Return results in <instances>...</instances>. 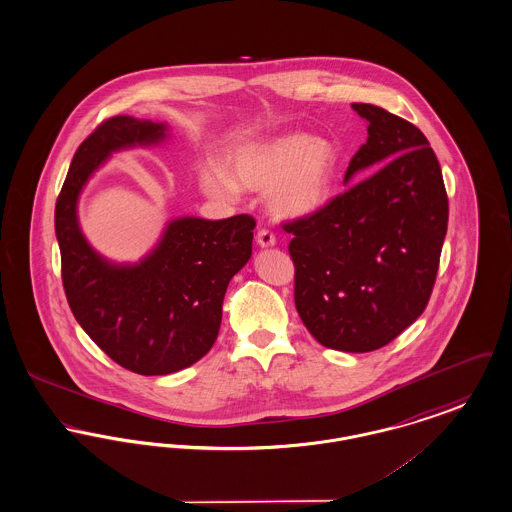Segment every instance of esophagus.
Masks as SVG:
<instances>
[{
  "mask_svg": "<svg viewBox=\"0 0 512 512\" xmlns=\"http://www.w3.org/2000/svg\"><path fill=\"white\" fill-rule=\"evenodd\" d=\"M255 240H257V243H259L261 247H272V245L276 243V238H274V234H272V232H269V230H265V228L257 232V238H255Z\"/></svg>",
  "mask_w": 512,
  "mask_h": 512,
  "instance_id": "esophagus-1",
  "label": "esophagus"
}]
</instances>
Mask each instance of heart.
Returning <instances> with one entry per match:
<instances>
[{
	"mask_svg": "<svg viewBox=\"0 0 512 512\" xmlns=\"http://www.w3.org/2000/svg\"><path fill=\"white\" fill-rule=\"evenodd\" d=\"M336 168L338 151L327 137L282 133L236 149L226 170L218 162H207L199 181L216 199H236L240 189H269L274 216L305 218L329 203Z\"/></svg>",
	"mask_w": 512,
	"mask_h": 512,
	"instance_id": "1",
	"label": "heart"
}]
</instances>
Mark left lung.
<instances>
[{
    "label": "left lung",
    "mask_w": 512,
    "mask_h": 512,
    "mask_svg": "<svg viewBox=\"0 0 512 512\" xmlns=\"http://www.w3.org/2000/svg\"><path fill=\"white\" fill-rule=\"evenodd\" d=\"M352 108L367 121V141L350 160L346 191L284 230L294 234L288 249L303 325L327 348L363 354L423 313L449 199L439 160L416 125L373 104ZM360 171L372 174L353 184Z\"/></svg>",
    "instance_id": "obj_1"
}]
</instances>
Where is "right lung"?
<instances>
[{
	"label": "right lung",
	"mask_w": 512,
	"mask_h": 512,
	"mask_svg": "<svg viewBox=\"0 0 512 512\" xmlns=\"http://www.w3.org/2000/svg\"><path fill=\"white\" fill-rule=\"evenodd\" d=\"M166 139L162 121L116 116L100 123L75 152L56 203L69 307L106 356L139 375L180 371L211 350L226 288L251 257L255 228L249 214L181 216L137 263H114L92 249L77 216L87 181L114 152Z\"/></svg>",
	"instance_id": "1"
}]
</instances>
